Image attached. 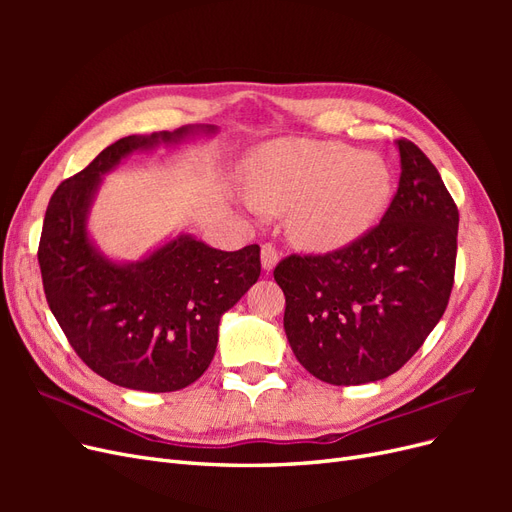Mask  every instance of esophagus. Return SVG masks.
Wrapping results in <instances>:
<instances>
[{"label":"esophagus","mask_w":512,"mask_h":512,"mask_svg":"<svg viewBox=\"0 0 512 512\" xmlns=\"http://www.w3.org/2000/svg\"><path fill=\"white\" fill-rule=\"evenodd\" d=\"M277 260H280V252H277V247L273 243H265L260 250V262H262V269L267 273L275 269Z\"/></svg>","instance_id":"34e87169"}]
</instances>
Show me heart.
<instances>
[{
    "instance_id": "1",
    "label": "heart",
    "mask_w": 512,
    "mask_h": 512,
    "mask_svg": "<svg viewBox=\"0 0 512 512\" xmlns=\"http://www.w3.org/2000/svg\"><path fill=\"white\" fill-rule=\"evenodd\" d=\"M247 192L258 209H292V237L327 252L363 237L382 218L393 170L378 153L342 143L284 141L256 153Z\"/></svg>"
}]
</instances>
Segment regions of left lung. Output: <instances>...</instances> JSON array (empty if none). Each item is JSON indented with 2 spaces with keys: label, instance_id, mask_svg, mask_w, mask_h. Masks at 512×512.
I'll return each mask as SVG.
<instances>
[{
  "label": "left lung",
  "instance_id": "left-lung-1",
  "mask_svg": "<svg viewBox=\"0 0 512 512\" xmlns=\"http://www.w3.org/2000/svg\"><path fill=\"white\" fill-rule=\"evenodd\" d=\"M399 188L380 224L327 254L273 271L297 361L335 386L389 378L440 322L455 284L459 211L425 153L397 141Z\"/></svg>",
  "mask_w": 512,
  "mask_h": 512
}]
</instances>
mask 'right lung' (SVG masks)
Here are the masks:
<instances>
[{
	"instance_id": "obj_1",
	"label": "right lung",
	"mask_w": 512,
	"mask_h": 512,
	"mask_svg": "<svg viewBox=\"0 0 512 512\" xmlns=\"http://www.w3.org/2000/svg\"><path fill=\"white\" fill-rule=\"evenodd\" d=\"M192 132L185 126L119 138L59 183L44 215L38 262L55 320L89 369L134 391H179L203 376L222 314L260 275L258 245L222 252L181 235L141 262L117 265L87 237V211L102 175L136 149L177 143Z\"/></svg>"
}]
</instances>
